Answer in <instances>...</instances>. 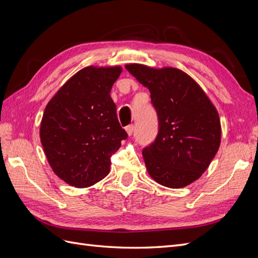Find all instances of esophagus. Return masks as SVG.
I'll return each instance as SVG.
<instances>
[{
    "instance_id": "obj_1",
    "label": "esophagus",
    "mask_w": 258,
    "mask_h": 258,
    "mask_svg": "<svg viewBox=\"0 0 258 258\" xmlns=\"http://www.w3.org/2000/svg\"><path fill=\"white\" fill-rule=\"evenodd\" d=\"M134 130H135V126L134 124H128V126L126 127V131H127V134L129 135V136H131L132 134H134Z\"/></svg>"
}]
</instances>
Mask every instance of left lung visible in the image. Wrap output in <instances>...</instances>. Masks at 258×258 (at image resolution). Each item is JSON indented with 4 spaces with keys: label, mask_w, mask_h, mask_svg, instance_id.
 Here are the masks:
<instances>
[{
    "label": "left lung",
    "mask_w": 258,
    "mask_h": 258,
    "mask_svg": "<svg viewBox=\"0 0 258 258\" xmlns=\"http://www.w3.org/2000/svg\"><path fill=\"white\" fill-rule=\"evenodd\" d=\"M126 69L150 90L157 113V137L142 151L148 173L170 188L196 181L220 147L216 108L200 86L181 70L142 64H128Z\"/></svg>",
    "instance_id": "1"
}]
</instances>
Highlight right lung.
I'll list each match as a JSON object with an SVG mask.
<instances>
[{
    "label": "right lung",
    "instance_id": "right-lung-1",
    "mask_svg": "<svg viewBox=\"0 0 258 258\" xmlns=\"http://www.w3.org/2000/svg\"><path fill=\"white\" fill-rule=\"evenodd\" d=\"M120 73V67L85 68L45 108L40 130L45 155L71 186L88 187L106 176L111 157L128 138L110 95Z\"/></svg>",
    "mask_w": 258,
    "mask_h": 258
}]
</instances>
